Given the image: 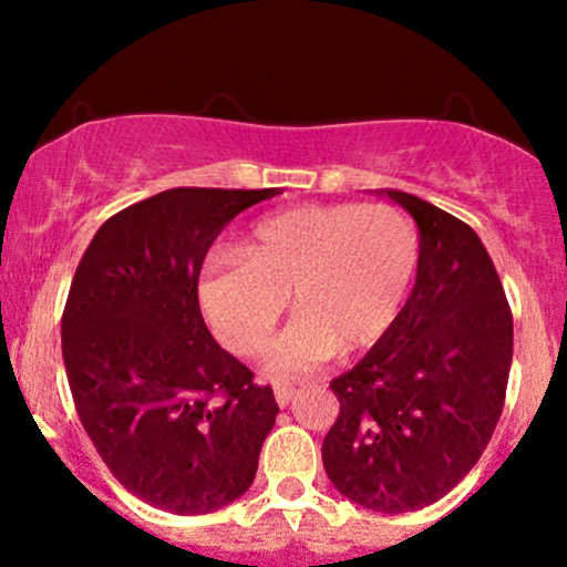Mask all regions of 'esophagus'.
<instances>
[{
  "label": "esophagus",
  "mask_w": 567,
  "mask_h": 567,
  "mask_svg": "<svg viewBox=\"0 0 567 567\" xmlns=\"http://www.w3.org/2000/svg\"><path fill=\"white\" fill-rule=\"evenodd\" d=\"M275 396H277V405H279V408L290 405L292 396H296V386H290V383H277V386H275Z\"/></svg>",
  "instance_id": "esophagus-1"
}]
</instances>
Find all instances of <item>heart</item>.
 Instances as JSON below:
<instances>
[{
    "mask_svg": "<svg viewBox=\"0 0 567 567\" xmlns=\"http://www.w3.org/2000/svg\"><path fill=\"white\" fill-rule=\"evenodd\" d=\"M239 252L205 266L202 309L226 347L256 357L292 296L298 317L269 357V373L290 379L336 349L383 338L419 275L421 234L405 210L383 202L301 205L258 220Z\"/></svg>",
    "mask_w": 567,
    "mask_h": 567,
    "instance_id": "b5f03b06",
    "label": "heart"
}]
</instances>
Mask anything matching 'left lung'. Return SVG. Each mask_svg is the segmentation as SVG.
Returning <instances> with one entry per match:
<instances>
[{"label":"left lung","mask_w":567,"mask_h":567,"mask_svg":"<svg viewBox=\"0 0 567 567\" xmlns=\"http://www.w3.org/2000/svg\"><path fill=\"white\" fill-rule=\"evenodd\" d=\"M421 264L392 328L330 381L338 419L322 464L354 504L424 509L451 493L493 437L512 368V309L485 245L464 220L405 192Z\"/></svg>","instance_id":"obj_1"}]
</instances>
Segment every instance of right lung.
I'll return each instance as SVG.
<instances>
[{
    "instance_id": "right-lung-1",
    "label": "right lung",
    "mask_w": 567,
    "mask_h": 567,
    "mask_svg": "<svg viewBox=\"0 0 567 567\" xmlns=\"http://www.w3.org/2000/svg\"><path fill=\"white\" fill-rule=\"evenodd\" d=\"M275 188L181 186L95 231L61 320L84 432L133 496L207 514L252 485L279 413L271 386L220 349L199 311V271L234 216Z\"/></svg>"
}]
</instances>
